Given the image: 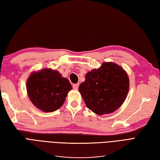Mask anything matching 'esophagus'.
Instances as JSON below:
<instances>
[{
    "label": "esophagus",
    "instance_id": "esophagus-1",
    "mask_svg": "<svg viewBox=\"0 0 160 160\" xmlns=\"http://www.w3.org/2000/svg\"><path fill=\"white\" fill-rule=\"evenodd\" d=\"M79 85L78 83H77V84H74L73 85H72V88H73L74 89L77 90V89H78V88H79Z\"/></svg>",
    "mask_w": 160,
    "mask_h": 160
}]
</instances>
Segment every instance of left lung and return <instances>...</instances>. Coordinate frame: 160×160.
<instances>
[{
	"label": "left lung",
	"instance_id": "1",
	"mask_svg": "<svg viewBox=\"0 0 160 160\" xmlns=\"http://www.w3.org/2000/svg\"><path fill=\"white\" fill-rule=\"evenodd\" d=\"M129 88L126 71L113 62H105L86 74L79 91L87 107L101 115L117 110L126 99Z\"/></svg>",
	"mask_w": 160,
	"mask_h": 160
}]
</instances>
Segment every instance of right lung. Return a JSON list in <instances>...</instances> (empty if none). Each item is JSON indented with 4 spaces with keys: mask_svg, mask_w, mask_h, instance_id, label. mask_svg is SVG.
Masks as SVG:
<instances>
[{
    "mask_svg": "<svg viewBox=\"0 0 160 160\" xmlns=\"http://www.w3.org/2000/svg\"><path fill=\"white\" fill-rule=\"evenodd\" d=\"M71 89L69 80L51 69L33 72L27 81L28 98L35 107L44 112L59 109Z\"/></svg>",
    "mask_w": 160,
    "mask_h": 160,
    "instance_id": "right-lung-1",
    "label": "right lung"
}]
</instances>
